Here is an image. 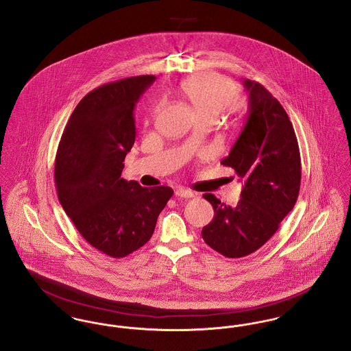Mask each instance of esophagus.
Here are the masks:
<instances>
[{
	"label": "esophagus",
	"mask_w": 351,
	"mask_h": 351,
	"mask_svg": "<svg viewBox=\"0 0 351 351\" xmlns=\"http://www.w3.org/2000/svg\"><path fill=\"white\" fill-rule=\"evenodd\" d=\"M175 195H176L178 197H184V199H191V197L195 196V193H193L192 191L184 189V188H178V189L175 191Z\"/></svg>",
	"instance_id": "esophagus-1"
}]
</instances>
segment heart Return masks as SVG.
<instances>
[{
    "label": "heart",
    "instance_id": "1",
    "mask_svg": "<svg viewBox=\"0 0 351 351\" xmlns=\"http://www.w3.org/2000/svg\"><path fill=\"white\" fill-rule=\"evenodd\" d=\"M186 102L192 106L197 118L215 119L224 108L230 114L241 110L243 104L233 95L232 82L215 73H200L192 75L180 86ZM160 104H155L152 112H158Z\"/></svg>",
    "mask_w": 351,
    "mask_h": 351
}]
</instances>
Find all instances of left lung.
<instances>
[{
    "instance_id": "left-lung-1",
    "label": "left lung",
    "mask_w": 351,
    "mask_h": 351,
    "mask_svg": "<svg viewBox=\"0 0 351 351\" xmlns=\"http://www.w3.org/2000/svg\"><path fill=\"white\" fill-rule=\"evenodd\" d=\"M249 94L243 131L221 165L244 182L234 206L206 193L215 210L202 236L228 258L263 247L293 209L301 186V158L293 124L281 104L260 83L245 80Z\"/></svg>"
}]
</instances>
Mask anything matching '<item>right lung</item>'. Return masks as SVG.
<instances>
[{"instance_id":"1","label":"right lung","mask_w":351,"mask_h":351,"mask_svg":"<svg viewBox=\"0 0 351 351\" xmlns=\"http://www.w3.org/2000/svg\"><path fill=\"white\" fill-rule=\"evenodd\" d=\"M155 80L124 78L84 95L56 156L54 179L64 212L91 247L114 258L145 245L173 195L169 186L147 188L121 178L135 142V104Z\"/></svg>"}]
</instances>
